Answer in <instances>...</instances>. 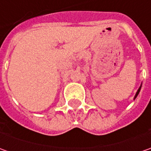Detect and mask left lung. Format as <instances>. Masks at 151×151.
I'll use <instances>...</instances> for the list:
<instances>
[{
  "label": "left lung",
  "mask_w": 151,
  "mask_h": 151,
  "mask_svg": "<svg viewBox=\"0 0 151 151\" xmlns=\"http://www.w3.org/2000/svg\"><path fill=\"white\" fill-rule=\"evenodd\" d=\"M141 86H142V83H141V85H140V86L139 87V89H138V91H137V92H136V94H135V96H134V100L137 97V96L139 95V91H140V89H141Z\"/></svg>",
  "instance_id": "8db88e82"
}]
</instances>
